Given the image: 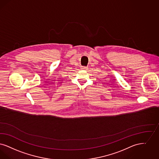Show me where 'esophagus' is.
I'll return each mask as SVG.
<instances>
[{"instance_id":"1","label":"esophagus","mask_w":159,"mask_h":159,"mask_svg":"<svg viewBox=\"0 0 159 159\" xmlns=\"http://www.w3.org/2000/svg\"><path fill=\"white\" fill-rule=\"evenodd\" d=\"M81 69H83V70H87L88 68L87 66H82Z\"/></svg>"}]
</instances>
